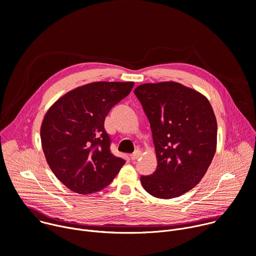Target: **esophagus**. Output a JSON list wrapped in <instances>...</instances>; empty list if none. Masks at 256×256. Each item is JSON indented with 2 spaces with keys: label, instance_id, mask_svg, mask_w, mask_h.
<instances>
[{
  "label": "esophagus",
  "instance_id": "1",
  "mask_svg": "<svg viewBox=\"0 0 256 256\" xmlns=\"http://www.w3.org/2000/svg\"><path fill=\"white\" fill-rule=\"evenodd\" d=\"M140 156H142V152L140 150H134V154H130V158L132 160H138V158H140Z\"/></svg>",
  "mask_w": 256,
  "mask_h": 256
}]
</instances>
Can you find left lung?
<instances>
[{"label":"left lung","instance_id":"obj_1","mask_svg":"<svg viewBox=\"0 0 256 256\" xmlns=\"http://www.w3.org/2000/svg\"><path fill=\"white\" fill-rule=\"evenodd\" d=\"M150 124L158 166L142 176L144 189L160 199L179 197L204 177L217 146V122L202 94L164 81L134 90Z\"/></svg>","mask_w":256,"mask_h":256}]
</instances>
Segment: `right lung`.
Returning <instances> with one entry per match:
<instances>
[{
  "instance_id": "1",
  "label": "right lung",
  "mask_w": 256,
  "mask_h": 256,
  "mask_svg": "<svg viewBox=\"0 0 256 256\" xmlns=\"http://www.w3.org/2000/svg\"><path fill=\"white\" fill-rule=\"evenodd\" d=\"M134 84H85L65 94L46 112L40 130L42 148L51 171L72 192L88 195L104 189L124 164L110 152L104 120Z\"/></svg>"
}]
</instances>
